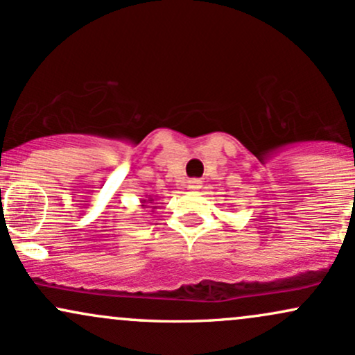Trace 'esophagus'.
I'll return each mask as SVG.
<instances>
[{"label": "esophagus", "mask_w": 355, "mask_h": 355, "mask_svg": "<svg viewBox=\"0 0 355 355\" xmlns=\"http://www.w3.org/2000/svg\"><path fill=\"white\" fill-rule=\"evenodd\" d=\"M200 187H202V182L198 180V178H191V180H189L190 190H200Z\"/></svg>", "instance_id": "obj_1"}]
</instances>
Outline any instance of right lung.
<instances>
[{"label":"right lung","instance_id":"add662e5","mask_svg":"<svg viewBox=\"0 0 355 355\" xmlns=\"http://www.w3.org/2000/svg\"><path fill=\"white\" fill-rule=\"evenodd\" d=\"M140 203H141L140 205L141 209H152V210L157 209V203H155V198L152 197V195H146L145 198H141Z\"/></svg>","mask_w":355,"mask_h":355}]
</instances>
